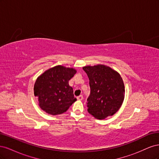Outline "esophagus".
<instances>
[{
	"mask_svg": "<svg viewBox=\"0 0 159 159\" xmlns=\"http://www.w3.org/2000/svg\"><path fill=\"white\" fill-rule=\"evenodd\" d=\"M77 99H78V100H82L83 99V95H80L78 96V97H77Z\"/></svg>",
	"mask_w": 159,
	"mask_h": 159,
	"instance_id": "esophagus-1",
	"label": "esophagus"
}]
</instances>
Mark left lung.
<instances>
[{
    "label": "left lung",
    "mask_w": 159,
    "mask_h": 159,
    "mask_svg": "<svg viewBox=\"0 0 159 159\" xmlns=\"http://www.w3.org/2000/svg\"><path fill=\"white\" fill-rule=\"evenodd\" d=\"M89 80L88 111L98 119L112 116L120 109L125 98L123 79L117 71L98 64L83 67Z\"/></svg>",
    "instance_id": "obj_1"
}]
</instances>
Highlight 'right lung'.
Listing matches in <instances>:
<instances>
[{
	"label": "right lung",
	"mask_w": 159,
	"mask_h": 159,
	"mask_svg": "<svg viewBox=\"0 0 159 159\" xmlns=\"http://www.w3.org/2000/svg\"><path fill=\"white\" fill-rule=\"evenodd\" d=\"M76 70L56 66L38 77L34 86L39 107L46 113L57 115L66 112L77 99L69 81L76 74Z\"/></svg>",
	"instance_id": "1"
}]
</instances>
